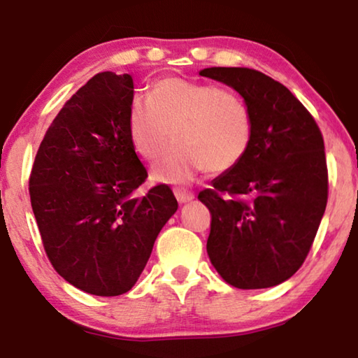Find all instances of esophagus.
<instances>
[{"mask_svg": "<svg viewBox=\"0 0 358 358\" xmlns=\"http://www.w3.org/2000/svg\"><path fill=\"white\" fill-rule=\"evenodd\" d=\"M173 194H175V197H177V201L180 202V204H186V202L194 199V194L185 188H175Z\"/></svg>", "mask_w": 358, "mask_h": 358, "instance_id": "1", "label": "esophagus"}]
</instances>
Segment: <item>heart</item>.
Masks as SVG:
<instances>
[{
    "mask_svg": "<svg viewBox=\"0 0 358 358\" xmlns=\"http://www.w3.org/2000/svg\"><path fill=\"white\" fill-rule=\"evenodd\" d=\"M128 135L146 161H156L170 140L154 178L186 183L201 170L223 173L246 156L252 140L248 104L217 85L167 77L152 85L149 98L133 94L127 115Z\"/></svg>",
    "mask_w": 358,
    "mask_h": 358,
    "instance_id": "obj_1",
    "label": "heart"
}]
</instances>
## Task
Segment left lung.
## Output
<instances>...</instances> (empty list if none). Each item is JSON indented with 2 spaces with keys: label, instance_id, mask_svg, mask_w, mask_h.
Wrapping results in <instances>:
<instances>
[{
  "label": "left lung",
  "instance_id": "1",
  "mask_svg": "<svg viewBox=\"0 0 358 358\" xmlns=\"http://www.w3.org/2000/svg\"><path fill=\"white\" fill-rule=\"evenodd\" d=\"M199 76L239 93L252 119L243 161L197 196L212 215L207 254L239 289L281 285L301 268L327 209L323 136L301 101L262 72L209 67Z\"/></svg>",
  "mask_w": 358,
  "mask_h": 358
}]
</instances>
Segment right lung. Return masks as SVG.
<instances>
[{"instance_id": "1", "label": "right lung", "mask_w": 358, "mask_h": 358, "mask_svg": "<svg viewBox=\"0 0 358 358\" xmlns=\"http://www.w3.org/2000/svg\"><path fill=\"white\" fill-rule=\"evenodd\" d=\"M128 73L101 72L64 104L36 152L29 191L43 246L88 294L130 291L178 209L167 185L136 196L148 172L128 135Z\"/></svg>"}]
</instances>
